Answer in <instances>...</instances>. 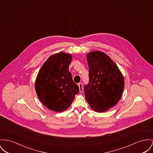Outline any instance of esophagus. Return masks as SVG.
I'll return each mask as SVG.
<instances>
[{
  "mask_svg": "<svg viewBox=\"0 0 153 153\" xmlns=\"http://www.w3.org/2000/svg\"><path fill=\"white\" fill-rule=\"evenodd\" d=\"M78 86L79 88V92H82L83 91V86L82 83H78Z\"/></svg>",
  "mask_w": 153,
  "mask_h": 153,
  "instance_id": "34e87169",
  "label": "esophagus"
}]
</instances>
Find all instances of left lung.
Returning <instances> with one entry per match:
<instances>
[{
	"label": "left lung",
	"instance_id": "1",
	"mask_svg": "<svg viewBox=\"0 0 153 153\" xmlns=\"http://www.w3.org/2000/svg\"><path fill=\"white\" fill-rule=\"evenodd\" d=\"M87 60L89 81L84 86L85 98L94 111L104 112L120 100L123 76L114 61L102 52L92 51L87 55Z\"/></svg>",
	"mask_w": 153,
	"mask_h": 153
}]
</instances>
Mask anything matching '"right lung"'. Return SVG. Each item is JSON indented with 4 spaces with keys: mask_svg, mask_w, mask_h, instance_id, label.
I'll use <instances>...</instances> for the list:
<instances>
[{
    "mask_svg": "<svg viewBox=\"0 0 153 153\" xmlns=\"http://www.w3.org/2000/svg\"><path fill=\"white\" fill-rule=\"evenodd\" d=\"M72 56L61 52L51 56L43 64L35 81V90L41 102L56 112L67 110L79 92L73 82L69 65Z\"/></svg>",
    "mask_w": 153,
    "mask_h": 153,
    "instance_id": "right-lung-1",
    "label": "right lung"
}]
</instances>
